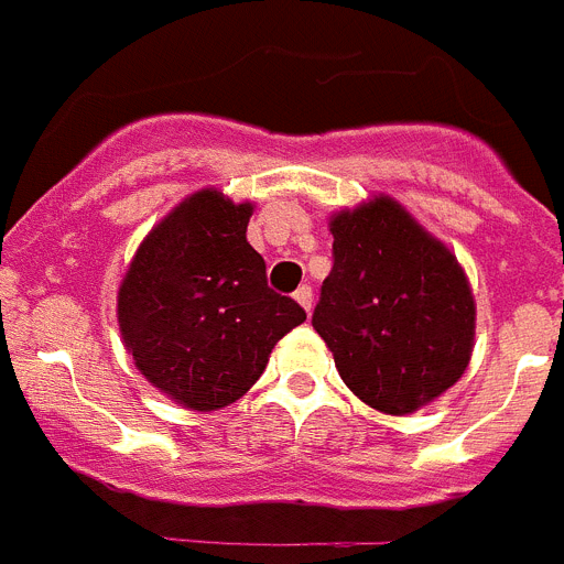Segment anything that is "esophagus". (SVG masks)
I'll use <instances>...</instances> for the list:
<instances>
[{
  "mask_svg": "<svg viewBox=\"0 0 564 564\" xmlns=\"http://www.w3.org/2000/svg\"><path fill=\"white\" fill-rule=\"evenodd\" d=\"M293 299H296L299 305L305 307V311H311V305H313V291H311V285H302V288H299V291L293 293Z\"/></svg>",
  "mask_w": 564,
  "mask_h": 564,
  "instance_id": "34e87169",
  "label": "esophagus"
}]
</instances>
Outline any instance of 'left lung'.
<instances>
[{"label":"left lung","mask_w":564,"mask_h":564,"mask_svg":"<svg viewBox=\"0 0 564 564\" xmlns=\"http://www.w3.org/2000/svg\"><path fill=\"white\" fill-rule=\"evenodd\" d=\"M333 268L313 327L341 381L372 410L406 415L466 370L475 299L457 259L390 197L330 220Z\"/></svg>","instance_id":"obj_1"}]
</instances>
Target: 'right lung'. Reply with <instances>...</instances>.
<instances>
[{"instance_id": "1", "label": "right lung", "mask_w": 564, "mask_h": 564, "mask_svg": "<svg viewBox=\"0 0 564 564\" xmlns=\"http://www.w3.org/2000/svg\"><path fill=\"white\" fill-rule=\"evenodd\" d=\"M251 203L192 194L134 253L118 291V325L152 387L197 412L251 390L273 344L307 313L271 291L246 239Z\"/></svg>"}]
</instances>
